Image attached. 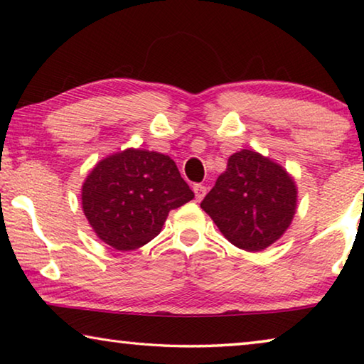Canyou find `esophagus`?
<instances>
[{"label":"esophagus","mask_w":364,"mask_h":364,"mask_svg":"<svg viewBox=\"0 0 364 364\" xmlns=\"http://www.w3.org/2000/svg\"><path fill=\"white\" fill-rule=\"evenodd\" d=\"M193 189H194V194H196V200L197 202L204 199L205 194H207V188L205 186H202V184H194Z\"/></svg>","instance_id":"1"}]
</instances>
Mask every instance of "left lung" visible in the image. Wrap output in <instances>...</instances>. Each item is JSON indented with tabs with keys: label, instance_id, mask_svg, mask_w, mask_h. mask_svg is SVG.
<instances>
[{
	"label": "left lung",
	"instance_id": "obj_1",
	"mask_svg": "<svg viewBox=\"0 0 364 364\" xmlns=\"http://www.w3.org/2000/svg\"><path fill=\"white\" fill-rule=\"evenodd\" d=\"M297 189L287 171L254 151L228 159L200 207L239 249L258 252L278 241L292 221Z\"/></svg>",
	"mask_w": 364,
	"mask_h": 364
}]
</instances>
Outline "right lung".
Masks as SVG:
<instances>
[{"label":"right lung","instance_id":"obj_1","mask_svg":"<svg viewBox=\"0 0 364 364\" xmlns=\"http://www.w3.org/2000/svg\"><path fill=\"white\" fill-rule=\"evenodd\" d=\"M194 197L173 160L127 149L101 160L82 189L83 212L97 237L117 250L152 241L173 208Z\"/></svg>","mask_w":364,"mask_h":364}]
</instances>
